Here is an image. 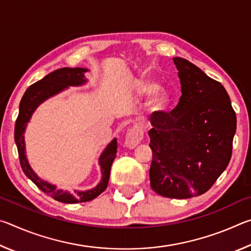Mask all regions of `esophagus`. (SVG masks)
I'll return each instance as SVG.
<instances>
[{
    "instance_id": "esophagus-1",
    "label": "esophagus",
    "mask_w": 251,
    "mask_h": 251,
    "mask_svg": "<svg viewBox=\"0 0 251 251\" xmlns=\"http://www.w3.org/2000/svg\"><path fill=\"white\" fill-rule=\"evenodd\" d=\"M144 137V133L142 128L137 125H135L127 130V134L125 136V146L129 150H133L136 146L138 145L139 143L142 142Z\"/></svg>"
}]
</instances>
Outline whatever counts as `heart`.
I'll return each instance as SVG.
<instances>
[{"instance_id":"obj_1","label":"heart","mask_w":251,"mask_h":251,"mask_svg":"<svg viewBox=\"0 0 251 251\" xmlns=\"http://www.w3.org/2000/svg\"><path fill=\"white\" fill-rule=\"evenodd\" d=\"M136 92L138 95H151L147 107L151 113H159L167 107L169 104V94L165 88L157 87V84L151 79H141L136 84Z\"/></svg>"}]
</instances>
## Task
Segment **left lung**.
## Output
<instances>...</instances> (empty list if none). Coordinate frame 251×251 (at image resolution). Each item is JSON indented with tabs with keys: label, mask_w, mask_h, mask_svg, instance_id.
Here are the masks:
<instances>
[{
	"label": "left lung",
	"mask_w": 251,
	"mask_h": 251,
	"mask_svg": "<svg viewBox=\"0 0 251 251\" xmlns=\"http://www.w3.org/2000/svg\"><path fill=\"white\" fill-rule=\"evenodd\" d=\"M173 59L181 96L171 113L151 114L150 178L160 196L187 199L206 193L227 168L237 118L222 84L187 59Z\"/></svg>",
	"instance_id": "left-lung-1"
}]
</instances>
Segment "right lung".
Masks as SVG:
<instances>
[{"label":"right lung","mask_w":251,"mask_h":251,"mask_svg":"<svg viewBox=\"0 0 251 251\" xmlns=\"http://www.w3.org/2000/svg\"><path fill=\"white\" fill-rule=\"evenodd\" d=\"M87 71V69H83V67H75V69L63 67V69H58L52 72V73L46 75L45 77L39 80V82L31 85L26 92L24 93L22 100H21L19 116L15 122L14 139L16 146H18L20 164L24 174L39 187L42 192L46 195H50L55 201L65 203L91 201L107 188L110 167H112V164L114 159H115L117 152V139L114 138L100 156L99 164L100 166L101 179L99 182V185L90 190H85V192L75 190L74 194H71L62 189H57L56 186L41 179L34 173L32 167L29 166L26 155H25L24 131L25 128H26L27 123L31 120L33 113L37 108V106L50 99V97L66 90L69 86H80V85L86 83L87 79L85 78L84 74Z\"/></svg>","instance_id":"add662e5"}]
</instances>
